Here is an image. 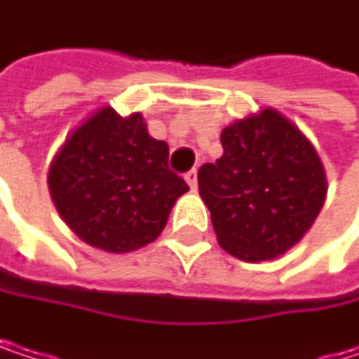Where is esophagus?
Here are the masks:
<instances>
[{"label":"esophagus","instance_id":"esophagus-1","mask_svg":"<svg viewBox=\"0 0 359 359\" xmlns=\"http://www.w3.org/2000/svg\"><path fill=\"white\" fill-rule=\"evenodd\" d=\"M186 182H188V186H190L192 190H196V184H198V175H196V169H192V171H188V173H186Z\"/></svg>","mask_w":359,"mask_h":359}]
</instances>
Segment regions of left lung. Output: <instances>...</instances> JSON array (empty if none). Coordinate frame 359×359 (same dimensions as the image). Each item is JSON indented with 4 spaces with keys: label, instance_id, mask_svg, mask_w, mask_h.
I'll use <instances>...</instances> for the list:
<instances>
[{
    "label": "left lung",
    "instance_id": "left-lung-1",
    "mask_svg": "<svg viewBox=\"0 0 359 359\" xmlns=\"http://www.w3.org/2000/svg\"><path fill=\"white\" fill-rule=\"evenodd\" d=\"M224 154L198 169V192L217 243L243 262H268L294 247L326 198L322 161L278 110L264 108L222 131Z\"/></svg>",
    "mask_w": 359,
    "mask_h": 359
}]
</instances>
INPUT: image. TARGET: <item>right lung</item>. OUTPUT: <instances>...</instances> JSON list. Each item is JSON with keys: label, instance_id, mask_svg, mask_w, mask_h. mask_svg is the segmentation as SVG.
<instances>
[{"label": "right lung", "instance_id": "1", "mask_svg": "<svg viewBox=\"0 0 359 359\" xmlns=\"http://www.w3.org/2000/svg\"><path fill=\"white\" fill-rule=\"evenodd\" d=\"M48 186L67 226L106 253L152 243L188 192L169 169V146L150 137L142 114L121 116L110 106L67 137L50 165Z\"/></svg>", "mask_w": 359, "mask_h": 359}]
</instances>
